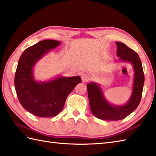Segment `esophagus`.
<instances>
[{
	"instance_id": "esophagus-1",
	"label": "esophagus",
	"mask_w": 156,
	"mask_h": 156,
	"mask_svg": "<svg viewBox=\"0 0 156 156\" xmlns=\"http://www.w3.org/2000/svg\"><path fill=\"white\" fill-rule=\"evenodd\" d=\"M81 79L83 82H87L90 79V76L87 74H83L81 75Z\"/></svg>"
}]
</instances>
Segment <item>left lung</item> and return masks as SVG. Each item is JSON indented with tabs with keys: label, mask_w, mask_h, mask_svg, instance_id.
Wrapping results in <instances>:
<instances>
[{
	"label": "left lung",
	"mask_w": 156,
	"mask_h": 156,
	"mask_svg": "<svg viewBox=\"0 0 156 156\" xmlns=\"http://www.w3.org/2000/svg\"><path fill=\"white\" fill-rule=\"evenodd\" d=\"M118 61L129 63L132 65L134 75L132 92L129 99L123 105H113L105 98L101 85L96 82L87 83V92L90 109L98 119L107 121H117L126 118L136 109L142 94L144 74L142 64L137 53L125 44L115 42Z\"/></svg>",
	"instance_id": "8db88e82"
}]
</instances>
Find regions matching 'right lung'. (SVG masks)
I'll return each instance as SVG.
<instances>
[{"instance_id":"right-lung-1","label":"right lung","mask_w":156,"mask_h":156,"mask_svg":"<svg viewBox=\"0 0 156 156\" xmlns=\"http://www.w3.org/2000/svg\"><path fill=\"white\" fill-rule=\"evenodd\" d=\"M61 44L55 40H43L27 49L20 56L15 73V87L20 104L33 115L56 116L63 109L67 96L81 79L79 76L58 75L48 81H37L34 67L51 50Z\"/></svg>"}]
</instances>
